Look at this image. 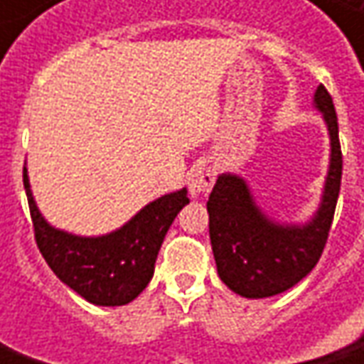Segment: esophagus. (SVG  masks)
I'll return each instance as SVG.
<instances>
[{
    "instance_id": "esophagus-1",
    "label": "esophagus",
    "mask_w": 364,
    "mask_h": 364,
    "mask_svg": "<svg viewBox=\"0 0 364 364\" xmlns=\"http://www.w3.org/2000/svg\"><path fill=\"white\" fill-rule=\"evenodd\" d=\"M215 184V170L208 164H196L188 172V190L192 196H200L210 192Z\"/></svg>"
}]
</instances>
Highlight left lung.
<instances>
[{
	"label": "left lung",
	"mask_w": 364,
	"mask_h": 364,
	"mask_svg": "<svg viewBox=\"0 0 364 364\" xmlns=\"http://www.w3.org/2000/svg\"><path fill=\"white\" fill-rule=\"evenodd\" d=\"M330 135V166L320 206L306 225H282L255 203L241 176L220 174L208 196V232L223 284L243 298H269L296 286L322 255L343 178L338 119L324 85L314 92Z\"/></svg>",
	"instance_id": "8db88e82"
}]
</instances>
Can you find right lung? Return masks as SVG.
Returning <instances> with one entry per match:
<instances>
[{
	"label": "right lung",
	"instance_id": "add662e5",
	"mask_svg": "<svg viewBox=\"0 0 364 364\" xmlns=\"http://www.w3.org/2000/svg\"><path fill=\"white\" fill-rule=\"evenodd\" d=\"M23 188L42 257L63 284L95 306H125L146 289L166 232L190 203L186 188L176 190L144 206L117 231L78 237L54 229L40 215L26 168Z\"/></svg>",
	"mask_w": 364,
	"mask_h": 364
}]
</instances>
